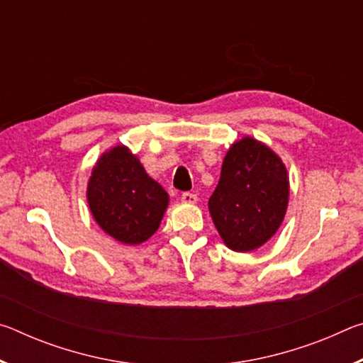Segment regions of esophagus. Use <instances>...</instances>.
<instances>
[{"label": "esophagus", "instance_id": "1", "mask_svg": "<svg viewBox=\"0 0 363 363\" xmlns=\"http://www.w3.org/2000/svg\"><path fill=\"white\" fill-rule=\"evenodd\" d=\"M181 200H182V203H186V205H194V203H196V195L190 194V192H184L181 195Z\"/></svg>", "mask_w": 363, "mask_h": 363}]
</instances>
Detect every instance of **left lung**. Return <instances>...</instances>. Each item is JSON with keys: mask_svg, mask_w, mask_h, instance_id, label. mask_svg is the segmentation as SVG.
<instances>
[{"mask_svg": "<svg viewBox=\"0 0 363 363\" xmlns=\"http://www.w3.org/2000/svg\"><path fill=\"white\" fill-rule=\"evenodd\" d=\"M288 200L290 177L285 163L269 145L243 136L225 153L208 208L225 247L250 253L277 233Z\"/></svg>", "mask_w": 363, "mask_h": 363, "instance_id": "8db88e82", "label": "left lung"}]
</instances>
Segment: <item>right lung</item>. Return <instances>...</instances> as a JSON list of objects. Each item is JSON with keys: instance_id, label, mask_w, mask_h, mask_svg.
Instances as JSON below:
<instances>
[{"instance_id": "add662e5", "label": "right lung", "mask_w": 363, "mask_h": 363, "mask_svg": "<svg viewBox=\"0 0 363 363\" xmlns=\"http://www.w3.org/2000/svg\"><path fill=\"white\" fill-rule=\"evenodd\" d=\"M86 200L97 225L123 245L149 240L169 205L167 190L145 173L126 145H115L97 158Z\"/></svg>"}]
</instances>
